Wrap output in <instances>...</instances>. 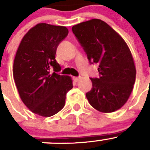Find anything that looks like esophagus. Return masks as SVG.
I'll list each match as a JSON object with an SVG mask.
<instances>
[{
    "label": "esophagus",
    "mask_w": 150,
    "mask_h": 150,
    "mask_svg": "<svg viewBox=\"0 0 150 150\" xmlns=\"http://www.w3.org/2000/svg\"><path fill=\"white\" fill-rule=\"evenodd\" d=\"M81 76H79V77H74L73 80H74V81H75V82H78V81H79V80L81 79Z\"/></svg>",
    "instance_id": "esophagus-1"
}]
</instances>
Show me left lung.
<instances>
[{"mask_svg": "<svg viewBox=\"0 0 150 150\" xmlns=\"http://www.w3.org/2000/svg\"><path fill=\"white\" fill-rule=\"evenodd\" d=\"M91 64H98L100 77L90 78L92 89L86 94L93 108L101 112L119 110L128 100L135 81L132 53L118 33L100 19L72 26Z\"/></svg>", "mask_w": 150, "mask_h": 150, "instance_id": "obj_1", "label": "left lung"}]
</instances>
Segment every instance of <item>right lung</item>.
<instances>
[{
  "label": "right lung",
  "instance_id": "1",
  "mask_svg": "<svg viewBox=\"0 0 150 150\" xmlns=\"http://www.w3.org/2000/svg\"><path fill=\"white\" fill-rule=\"evenodd\" d=\"M69 33L65 26L41 23L22 38L13 64V77L21 99L30 111L50 117L64 108L66 96L72 89L71 77L60 75L55 60L57 47Z\"/></svg>",
  "mask_w": 150,
  "mask_h": 150
}]
</instances>
